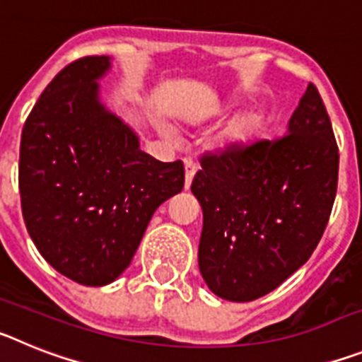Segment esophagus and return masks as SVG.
I'll return each instance as SVG.
<instances>
[{"label":"esophagus","instance_id":"34e87169","mask_svg":"<svg viewBox=\"0 0 362 362\" xmlns=\"http://www.w3.org/2000/svg\"><path fill=\"white\" fill-rule=\"evenodd\" d=\"M196 172H197L196 163H192L190 159H187V161H185V190H188V188H190L192 179H194Z\"/></svg>","mask_w":362,"mask_h":362}]
</instances>
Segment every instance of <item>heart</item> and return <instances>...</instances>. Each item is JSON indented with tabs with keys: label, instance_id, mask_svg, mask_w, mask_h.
Returning <instances> with one entry per match:
<instances>
[{
	"label": "heart",
	"instance_id": "b5f03b06",
	"mask_svg": "<svg viewBox=\"0 0 362 362\" xmlns=\"http://www.w3.org/2000/svg\"><path fill=\"white\" fill-rule=\"evenodd\" d=\"M254 123H255V119H252V117H243V119H239L238 123L233 124L232 129L226 132L225 141H238V139H243L246 134L250 132L252 127H254ZM159 129H161V132L165 134V136H168V137L174 136V130H172L166 123H161V127H159Z\"/></svg>",
	"mask_w": 362,
	"mask_h": 362
}]
</instances>
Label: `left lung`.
Here are the masks:
<instances>
[{"label": "left lung", "mask_w": 362, "mask_h": 362, "mask_svg": "<svg viewBox=\"0 0 362 362\" xmlns=\"http://www.w3.org/2000/svg\"><path fill=\"white\" fill-rule=\"evenodd\" d=\"M337 172L330 117L312 83L284 136L204 156L190 190L203 209L197 261L206 286L246 303L299 270L326 228Z\"/></svg>", "instance_id": "left-lung-1"}]
</instances>
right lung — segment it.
<instances>
[{"label":"right lung","instance_id":"right-lung-1","mask_svg":"<svg viewBox=\"0 0 362 362\" xmlns=\"http://www.w3.org/2000/svg\"><path fill=\"white\" fill-rule=\"evenodd\" d=\"M112 57L88 56L57 74L21 132V210L40 254L85 286L129 268L159 204L185 187L181 161L161 163L101 99Z\"/></svg>","mask_w":362,"mask_h":362}]
</instances>
